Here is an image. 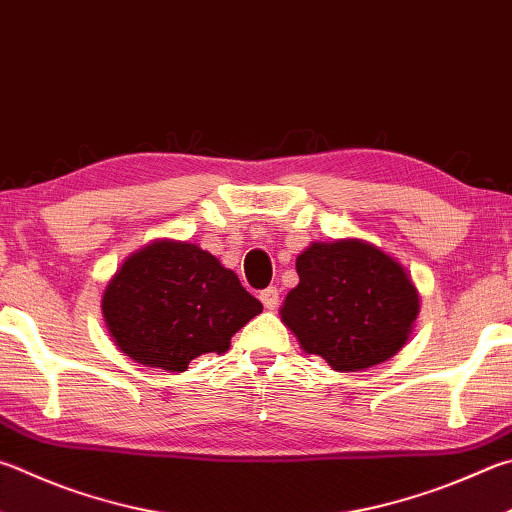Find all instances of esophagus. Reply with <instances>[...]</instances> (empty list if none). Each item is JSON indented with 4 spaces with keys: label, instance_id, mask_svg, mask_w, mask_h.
<instances>
[{
    "label": "esophagus",
    "instance_id": "esophagus-1",
    "mask_svg": "<svg viewBox=\"0 0 512 512\" xmlns=\"http://www.w3.org/2000/svg\"><path fill=\"white\" fill-rule=\"evenodd\" d=\"M259 300H262L266 309H275V306L280 304V291H277L275 286H268L262 293H259Z\"/></svg>",
    "mask_w": 512,
    "mask_h": 512
}]
</instances>
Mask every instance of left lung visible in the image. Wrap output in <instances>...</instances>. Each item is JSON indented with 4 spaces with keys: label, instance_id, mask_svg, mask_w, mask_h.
Masks as SVG:
<instances>
[{
    "label": "left lung",
    "instance_id": "1",
    "mask_svg": "<svg viewBox=\"0 0 512 512\" xmlns=\"http://www.w3.org/2000/svg\"><path fill=\"white\" fill-rule=\"evenodd\" d=\"M295 268L300 284L280 315L306 353L336 371H362L403 349L421 304L394 257L362 239L313 241Z\"/></svg>",
    "mask_w": 512,
    "mask_h": 512
}]
</instances>
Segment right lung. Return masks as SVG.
<instances>
[{"mask_svg": "<svg viewBox=\"0 0 512 512\" xmlns=\"http://www.w3.org/2000/svg\"><path fill=\"white\" fill-rule=\"evenodd\" d=\"M235 271L190 241L156 239L129 255L102 295L109 336L145 367L185 371L262 313Z\"/></svg>", "mask_w": 512, "mask_h": 512, "instance_id": "add662e5", "label": "right lung"}]
</instances>
